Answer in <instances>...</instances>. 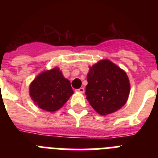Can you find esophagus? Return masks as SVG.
<instances>
[{
    "mask_svg": "<svg viewBox=\"0 0 158 158\" xmlns=\"http://www.w3.org/2000/svg\"><path fill=\"white\" fill-rule=\"evenodd\" d=\"M76 92H77V93H85V89H84V88H80V89H76Z\"/></svg>",
    "mask_w": 158,
    "mask_h": 158,
    "instance_id": "1",
    "label": "esophagus"
}]
</instances>
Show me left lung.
<instances>
[{
    "label": "left lung",
    "instance_id": "1",
    "mask_svg": "<svg viewBox=\"0 0 158 158\" xmlns=\"http://www.w3.org/2000/svg\"><path fill=\"white\" fill-rule=\"evenodd\" d=\"M85 88L86 99L100 115L115 112L126 104L130 93L127 75L109 60L90 68Z\"/></svg>",
    "mask_w": 158,
    "mask_h": 158
}]
</instances>
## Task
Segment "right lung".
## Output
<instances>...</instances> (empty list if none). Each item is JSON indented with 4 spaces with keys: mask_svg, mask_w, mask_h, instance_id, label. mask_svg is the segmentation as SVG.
<instances>
[{
    "mask_svg": "<svg viewBox=\"0 0 158 158\" xmlns=\"http://www.w3.org/2000/svg\"><path fill=\"white\" fill-rule=\"evenodd\" d=\"M29 89L35 104L47 111L61 108L73 93L69 81L57 68L36 77Z\"/></svg>",
    "mask_w": 158,
    "mask_h": 158,
    "instance_id": "right-lung-1",
    "label": "right lung"
}]
</instances>
